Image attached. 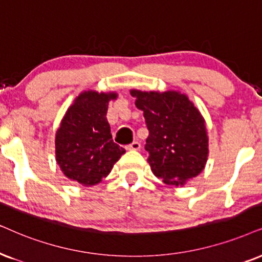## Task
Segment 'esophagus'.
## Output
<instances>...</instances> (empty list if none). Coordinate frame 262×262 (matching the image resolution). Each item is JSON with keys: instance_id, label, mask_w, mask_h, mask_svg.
Wrapping results in <instances>:
<instances>
[{"instance_id": "34e87169", "label": "esophagus", "mask_w": 262, "mask_h": 262, "mask_svg": "<svg viewBox=\"0 0 262 262\" xmlns=\"http://www.w3.org/2000/svg\"><path fill=\"white\" fill-rule=\"evenodd\" d=\"M140 147H141V145H140V142H139V141H133L130 145H128V146H127L128 150H133V151L140 150Z\"/></svg>"}]
</instances>
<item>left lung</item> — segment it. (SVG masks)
Returning a JSON list of instances; mask_svg holds the SVG:
<instances>
[{
    "label": "left lung",
    "mask_w": 262,
    "mask_h": 262,
    "mask_svg": "<svg viewBox=\"0 0 262 262\" xmlns=\"http://www.w3.org/2000/svg\"><path fill=\"white\" fill-rule=\"evenodd\" d=\"M135 105L144 111L148 128L145 150L151 170L164 184L184 186L204 169L209 139L204 117L179 91L132 89Z\"/></svg>",
    "instance_id": "8db88e82"
}]
</instances>
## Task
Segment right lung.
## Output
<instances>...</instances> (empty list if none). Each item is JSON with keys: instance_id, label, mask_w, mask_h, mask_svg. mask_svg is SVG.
<instances>
[{"instance_id": "add662e5", "label": "right lung", "mask_w": 262, "mask_h": 262, "mask_svg": "<svg viewBox=\"0 0 262 262\" xmlns=\"http://www.w3.org/2000/svg\"><path fill=\"white\" fill-rule=\"evenodd\" d=\"M116 92L84 91L65 112L55 133V160L64 175L82 186L106 178L125 154L112 140L106 114Z\"/></svg>"}]
</instances>
